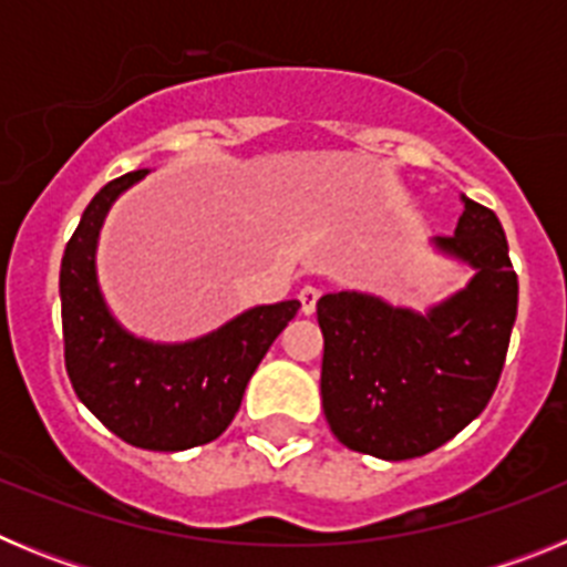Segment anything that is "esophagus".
<instances>
[{
  "label": "esophagus",
  "instance_id": "1",
  "mask_svg": "<svg viewBox=\"0 0 567 567\" xmlns=\"http://www.w3.org/2000/svg\"><path fill=\"white\" fill-rule=\"evenodd\" d=\"M318 298L320 292L315 287H303L298 292V300H300V312L303 315H315V309H318Z\"/></svg>",
  "mask_w": 567,
  "mask_h": 567
}]
</instances>
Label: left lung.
Returning a JSON list of instances; mask_svg holds the SVG:
<instances>
[{
    "label": "left lung",
    "instance_id": "1",
    "mask_svg": "<svg viewBox=\"0 0 567 567\" xmlns=\"http://www.w3.org/2000/svg\"><path fill=\"white\" fill-rule=\"evenodd\" d=\"M460 202L454 235L429 247L468 269L463 289L425 312L354 289L318 300L323 414L352 452L389 463L423 457L480 417L497 389L517 275L497 215L465 195Z\"/></svg>",
    "mask_w": 567,
    "mask_h": 567
}]
</instances>
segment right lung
I'll use <instances>...</instances> for the list:
<instances>
[{
  "instance_id": "add662e5",
  "label": "right lung",
  "mask_w": 567,
  "mask_h": 567,
  "mask_svg": "<svg viewBox=\"0 0 567 567\" xmlns=\"http://www.w3.org/2000/svg\"><path fill=\"white\" fill-rule=\"evenodd\" d=\"M147 169L110 182L82 213L59 272L64 365L79 400L115 437L147 452H187L221 437L272 340L300 300L244 309L224 327L178 343L133 334L99 284V235L110 207Z\"/></svg>"
}]
</instances>
